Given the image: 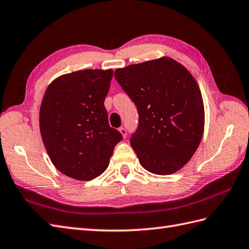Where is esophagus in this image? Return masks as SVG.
Wrapping results in <instances>:
<instances>
[{
  "label": "esophagus",
  "instance_id": "1",
  "mask_svg": "<svg viewBox=\"0 0 249 249\" xmlns=\"http://www.w3.org/2000/svg\"><path fill=\"white\" fill-rule=\"evenodd\" d=\"M119 130H120V132H121V133H122L123 138H126V136H127V131H126V128H124V127H121V128H120Z\"/></svg>",
  "mask_w": 249,
  "mask_h": 249
}]
</instances>
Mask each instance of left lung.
I'll return each mask as SVG.
<instances>
[{
  "label": "left lung",
  "instance_id": "left-lung-1",
  "mask_svg": "<svg viewBox=\"0 0 249 249\" xmlns=\"http://www.w3.org/2000/svg\"><path fill=\"white\" fill-rule=\"evenodd\" d=\"M114 78L138 108L130 145L140 164L155 175L177 173L194 156L204 132V103L193 74L162 56L118 68Z\"/></svg>",
  "mask_w": 249,
  "mask_h": 249
}]
</instances>
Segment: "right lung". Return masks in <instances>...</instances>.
Returning <instances> with one entry per match:
<instances>
[{
  "label": "right lung",
  "mask_w": 249,
  "mask_h": 249,
  "mask_svg": "<svg viewBox=\"0 0 249 249\" xmlns=\"http://www.w3.org/2000/svg\"><path fill=\"white\" fill-rule=\"evenodd\" d=\"M111 69H84L58 76L40 108V131L55 168L79 181L104 173L122 135L108 123L105 97Z\"/></svg>",
  "instance_id": "1"
}]
</instances>
